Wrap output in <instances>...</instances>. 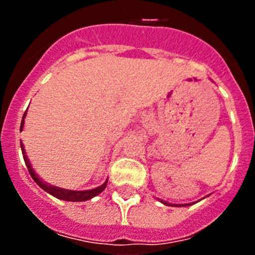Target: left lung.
<instances>
[{
	"label": "left lung",
	"mask_w": 255,
	"mask_h": 255,
	"mask_svg": "<svg viewBox=\"0 0 255 255\" xmlns=\"http://www.w3.org/2000/svg\"><path fill=\"white\" fill-rule=\"evenodd\" d=\"M159 201L161 202V204H164V205H168V206H174V207H184V206H190V205H194V204H196L197 201H195V202H190V204H169V202H166V201H164V200H160V199H158ZM199 201H201V200H199Z\"/></svg>",
	"instance_id": "left-lung-1"
}]
</instances>
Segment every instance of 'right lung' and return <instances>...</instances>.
Returning a JSON list of instances; mask_svg holds the SVG:
<instances>
[{
    "label": "right lung",
    "instance_id": "right-lung-1",
    "mask_svg": "<svg viewBox=\"0 0 255 255\" xmlns=\"http://www.w3.org/2000/svg\"><path fill=\"white\" fill-rule=\"evenodd\" d=\"M25 116H27V111H25L24 115H23L22 123H20V130H23V127H24V118H25ZM20 149H22L23 159H24L25 165H27L28 171H29L30 176L33 177V180H34V181L37 182V185L40 187V189H43V190H44V191H47L48 194H50L51 196L56 197V199L64 200V201H71V202L87 201V200H91L92 197H95V196H97V195H99V194H101V192L104 191L105 189H106L107 181H109V179H106V181H105L102 185H100V186L95 187V189L84 190V191H75V190L61 189V187L54 186V185L48 184V182H45L44 180L40 179L39 175H38V174L35 173L34 170H33L32 165H30L29 159H28L27 154H25L24 145H23L22 142H20Z\"/></svg>",
    "mask_w": 255,
    "mask_h": 255
}]
</instances>
